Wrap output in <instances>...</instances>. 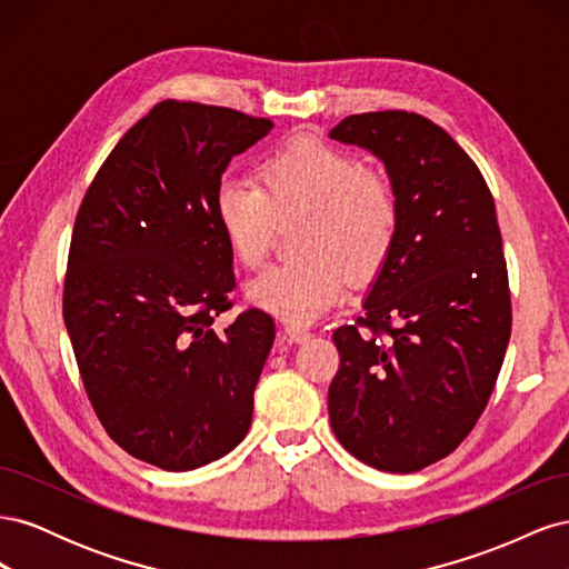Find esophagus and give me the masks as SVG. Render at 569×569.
Instances as JSON below:
<instances>
[{
    "label": "esophagus",
    "mask_w": 569,
    "mask_h": 569,
    "mask_svg": "<svg viewBox=\"0 0 569 569\" xmlns=\"http://www.w3.org/2000/svg\"><path fill=\"white\" fill-rule=\"evenodd\" d=\"M284 337H287L289 341L301 343V341H306V339H311V330H306V327H299V325H287V327H284Z\"/></svg>",
    "instance_id": "obj_1"
}]
</instances>
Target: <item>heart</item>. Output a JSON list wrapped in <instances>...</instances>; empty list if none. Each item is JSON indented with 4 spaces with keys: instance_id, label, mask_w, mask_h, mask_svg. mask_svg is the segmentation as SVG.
<instances>
[{
    "instance_id": "obj_1",
    "label": "heart",
    "mask_w": 569,
    "mask_h": 569,
    "mask_svg": "<svg viewBox=\"0 0 569 569\" xmlns=\"http://www.w3.org/2000/svg\"><path fill=\"white\" fill-rule=\"evenodd\" d=\"M258 184L222 180L213 197L218 230L232 256L253 270L270 251L274 222L306 213L299 249L308 256L253 278L249 303L284 322H316L349 284L385 266L401 226L393 184L353 153L316 140L272 151L256 168Z\"/></svg>"
}]
</instances>
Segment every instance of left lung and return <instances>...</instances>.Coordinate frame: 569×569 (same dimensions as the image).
Segmentation results:
<instances>
[{
    "label": "left lung",
    "mask_w": 569,
    "mask_h": 569,
    "mask_svg": "<svg viewBox=\"0 0 569 569\" xmlns=\"http://www.w3.org/2000/svg\"><path fill=\"white\" fill-rule=\"evenodd\" d=\"M330 137L385 163L401 226L363 299L366 330H335L327 410L351 456L418 472L470 435L503 366L512 318L493 197L453 137L418 113L349 116Z\"/></svg>",
    "instance_id": "obj_1"
}]
</instances>
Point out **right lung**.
I'll return each instance as SVG.
<instances>
[{
    "label": "right lung",
    "mask_w": 569,
    "mask_h": 569,
    "mask_svg": "<svg viewBox=\"0 0 569 569\" xmlns=\"http://www.w3.org/2000/svg\"><path fill=\"white\" fill-rule=\"evenodd\" d=\"M266 118L161 101L99 168L76 218L63 320L97 418L130 456L203 468L242 441L274 322L251 308L226 330L232 251L213 197Z\"/></svg>",
    "instance_id": "add662e5"
}]
</instances>
